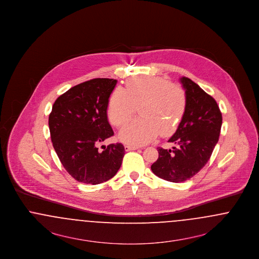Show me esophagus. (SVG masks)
<instances>
[{
  "label": "esophagus",
  "instance_id": "1",
  "mask_svg": "<svg viewBox=\"0 0 259 259\" xmlns=\"http://www.w3.org/2000/svg\"><path fill=\"white\" fill-rule=\"evenodd\" d=\"M124 148H125V150H126V151H130V150H135V149H138L139 147L131 146V145H126V146L124 147Z\"/></svg>",
  "mask_w": 259,
  "mask_h": 259
}]
</instances>
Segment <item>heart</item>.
Instances as JSON below:
<instances>
[{
	"instance_id": "1",
	"label": "heart",
	"mask_w": 259,
	"mask_h": 259,
	"mask_svg": "<svg viewBox=\"0 0 259 259\" xmlns=\"http://www.w3.org/2000/svg\"><path fill=\"white\" fill-rule=\"evenodd\" d=\"M139 106L141 117L127 124L119 137L124 143L142 146L161 136L172 134L181 123L187 106L185 91L161 76H136L123 88H115L108 102L107 114L113 126L127 123Z\"/></svg>"
}]
</instances>
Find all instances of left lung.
<instances>
[{"label":"left lung","mask_w":259,"mask_h":259,"mask_svg":"<svg viewBox=\"0 0 259 259\" xmlns=\"http://www.w3.org/2000/svg\"><path fill=\"white\" fill-rule=\"evenodd\" d=\"M187 106L169 143L172 149L157 148L158 159L151 171L161 179L183 183L196 175L209 161L219 142L222 115L217 101L188 77H182Z\"/></svg>","instance_id":"1"}]
</instances>
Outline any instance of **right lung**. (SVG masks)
<instances>
[{
	"mask_svg": "<svg viewBox=\"0 0 259 259\" xmlns=\"http://www.w3.org/2000/svg\"><path fill=\"white\" fill-rule=\"evenodd\" d=\"M116 82L113 78L87 80L70 88L52 106L49 125L53 148L66 171L79 183L107 182L121 166L122 144L98 149L100 143L113 136L107 107Z\"/></svg>",
	"mask_w": 259,
	"mask_h": 259,
	"instance_id": "1",
	"label": "right lung"
}]
</instances>
